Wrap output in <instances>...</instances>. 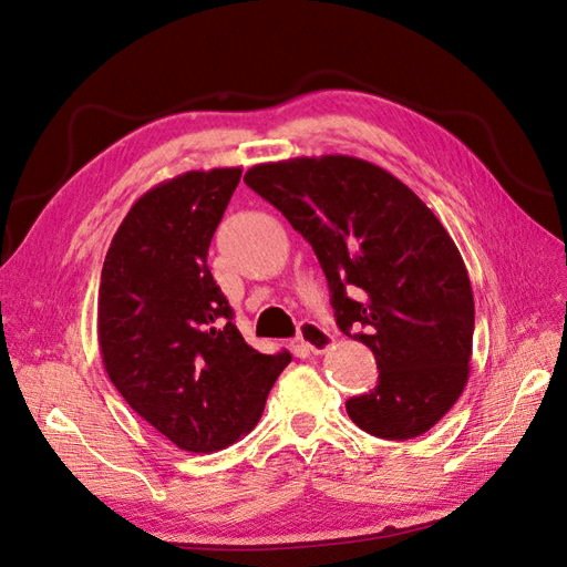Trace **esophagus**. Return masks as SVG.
<instances>
[{"mask_svg":"<svg viewBox=\"0 0 567 567\" xmlns=\"http://www.w3.org/2000/svg\"><path fill=\"white\" fill-rule=\"evenodd\" d=\"M298 340H300V346L310 350L312 354H321L333 346L336 336L331 331H326L323 326L317 321H302L300 331H298Z\"/></svg>","mask_w":567,"mask_h":567,"instance_id":"obj_1","label":"esophagus"}]
</instances>
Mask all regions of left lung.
I'll return each mask as SVG.
<instances>
[{"label": "left lung", "instance_id": "1", "mask_svg": "<svg viewBox=\"0 0 567 567\" xmlns=\"http://www.w3.org/2000/svg\"><path fill=\"white\" fill-rule=\"evenodd\" d=\"M244 182L310 241L340 331L371 348L379 385L346 402L383 440L419 437L471 373L473 288L433 210L383 167L352 156L252 165Z\"/></svg>", "mask_w": 567, "mask_h": 567}]
</instances>
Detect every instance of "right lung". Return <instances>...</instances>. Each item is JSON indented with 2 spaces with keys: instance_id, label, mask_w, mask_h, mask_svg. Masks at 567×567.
I'll return each instance as SVG.
<instances>
[{
  "instance_id": "right-lung-1",
  "label": "right lung",
  "mask_w": 567,
  "mask_h": 567,
  "mask_svg": "<svg viewBox=\"0 0 567 567\" xmlns=\"http://www.w3.org/2000/svg\"><path fill=\"white\" fill-rule=\"evenodd\" d=\"M241 167L153 186L117 227L101 269L99 348L125 402L184 452L229 447L260 421L290 352L252 350L208 267Z\"/></svg>"
}]
</instances>
